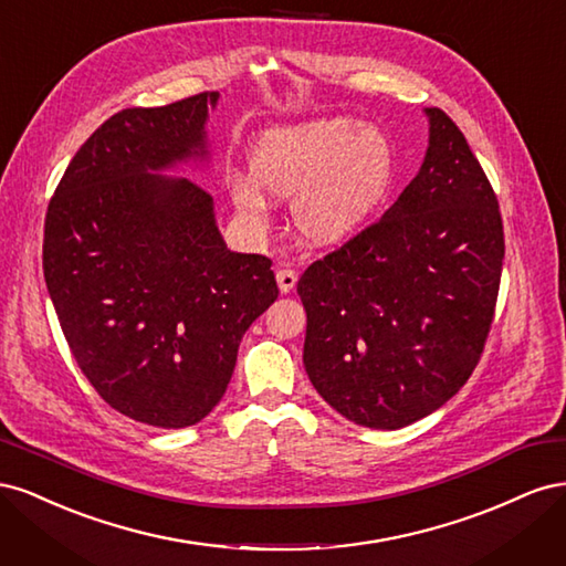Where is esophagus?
Instances as JSON below:
<instances>
[{
	"mask_svg": "<svg viewBox=\"0 0 566 566\" xmlns=\"http://www.w3.org/2000/svg\"><path fill=\"white\" fill-rule=\"evenodd\" d=\"M276 283H279V290L283 295H287L290 290H293L297 285V273L293 269H279L276 271Z\"/></svg>",
	"mask_w": 566,
	"mask_h": 566,
	"instance_id": "obj_1",
	"label": "esophagus"
}]
</instances>
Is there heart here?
<instances>
[{
  "mask_svg": "<svg viewBox=\"0 0 566 566\" xmlns=\"http://www.w3.org/2000/svg\"><path fill=\"white\" fill-rule=\"evenodd\" d=\"M394 179L389 134L352 117H323L264 132L250 150V175L231 177V200L262 221L271 208L264 190L295 198L293 217L306 241L339 245L380 212Z\"/></svg>",
  "mask_w": 566,
  "mask_h": 566,
  "instance_id": "1",
  "label": "heart"
}]
</instances>
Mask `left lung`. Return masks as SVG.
Here are the masks:
<instances>
[{
    "instance_id": "obj_1",
    "label": "left lung",
    "mask_w": 566,
    "mask_h": 566,
    "mask_svg": "<svg viewBox=\"0 0 566 566\" xmlns=\"http://www.w3.org/2000/svg\"><path fill=\"white\" fill-rule=\"evenodd\" d=\"M424 115L430 144L416 179L297 283L306 375L325 403L370 430H401L468 382L501 285L499 200L453 119Z\"/></svg>"
}]
</instances>
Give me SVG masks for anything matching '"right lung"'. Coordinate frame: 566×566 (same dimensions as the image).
Instances as JSON below:
<instances>
[{"label":"right lung","mask_w":566,"mask_h":566,"mask_svg":"<svg viewBox=\"0 0 566 566\" xmlns=\"http://www.w3.org/2000/svg\"><path fill=\"white\" fill-rule=\"evenodd\" d=\"M219 92L106 119L49 202L42 266L80 370L111 408L165 430L221 401L238 345L279 297L271 260L231 252L214 200L186 177L210 163Z\"/></svg>","instance_id":"1"}]
</instances>
